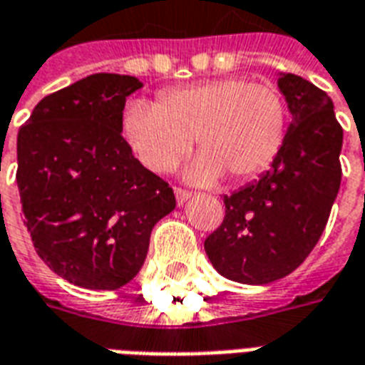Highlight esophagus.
Wrapping results in <instances>:
<instances>
[{"mask_svg":"<svg viewBox=\"0 0 365 365\" xmlns=\"http://www.w3.org/2000/svg\"><path fill=\"white\" fill-rule=\"evenodd\" d=\"M174 193H175V201H178V205H183V203L191 197V191L182 190V187H175Z\"/></svg>","mask_w":365,"mask_h":365,"instance_id":"esophagus-1","label":"esophagus"}]
</instances>
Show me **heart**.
<instances>
[{
	"label": "heart",
	"mask_w": 365,
	"mask_h": 365,
	"mask_svg": "<svg viewBox=\"0 0 365 365\" xmlns=\"http://www.w3.org/2000/svg\"><path fill=\"white\" fill-rule=\"evenodd\" d=\"M125 140L152 172H168L191 148L185 175L195 183L252 180L282 150L287 105L272 83L221 78L162 91L156 103L135 99L120 120Z\"/></svg>",
	"instance_id": "heart-1"
}]
</instances>
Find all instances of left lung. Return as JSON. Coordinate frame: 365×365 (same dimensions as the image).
Here are the masks:
<instances>
[{
	"mask_svg": "<svg viewBox=\"0 0 365 365\" xmlns=\"http://www.w3.org/2000/svg\"><path fill=\"white\" fill-rule=\"evenodd\" d=\"M291 123L282 150L260 180L225 195V219L205 240L227 279L264 285L297 269L319 242L340 190L342 127L322 90L279 74Z\"/></svg>",
	"mask_w": 365,
	"mask_h": 365,
	"instance_id": "8db88e82",
	"label": "left lung"
}]
</instances>
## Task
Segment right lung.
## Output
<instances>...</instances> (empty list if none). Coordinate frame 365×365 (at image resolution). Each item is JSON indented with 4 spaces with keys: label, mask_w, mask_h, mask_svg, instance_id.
I'll list each match as a JSON object with an SVG mask.
<instances>
[{
    "label": "right lung",
    "mask_w": 365,
    "mask_h": 365,
    "mask_svg": "<svg viewBox=\"0 0 365 365\" xmlns=\"http://www.w3.org/2000/svg\"><path fill=\"white\" fill-rule=\"evenodd\" d=\"M135 76L91 74L41 99L17 135V187L48 268L86 289L123 287L143 268L154 225L175 197L123 138Z\"/></svg>",
    "instance_id": "add662e5"
}]
</instances>
